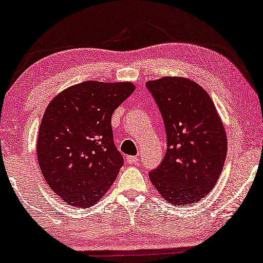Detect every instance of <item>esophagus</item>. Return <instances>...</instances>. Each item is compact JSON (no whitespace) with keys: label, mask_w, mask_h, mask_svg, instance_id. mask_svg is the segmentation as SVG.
<instances>
[{"label":"esophagus","mask_w":263,"mask_h":263,"mask_svg":"<svg viewBox=\"0 0 263 263\" xmlns=\"http://www.w3.org/2000/svg\"><path fill=\"white\" fill-rule=\"evenodd\" d=\"M125 161H126L127 164H136L138 163V157L137 156H127L125 158Z\"/></svg>","instance_id":"esophagus-1"}]
</instances>
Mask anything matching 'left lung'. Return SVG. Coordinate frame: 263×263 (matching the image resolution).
Returning a JSON list of instances; mask_svg holds the SVG:
<instances>
[{
	"label": "left lung",
	"instance_id": "1",
	"mask_svg": "<svg viewBox=\"0 0 263 263\" xmlns=\"http://www.w3.org/2000/svg\"><path fill=\"white\" fill-rule=\"evenodd\" d=\"M167 133V153L149 173L151 183L169 204H195L217 183L228 153L220 117L202 87L183 77L146 82Z\"/></svg>",
	"mask_w": 263,
	"mask_h": 263
}]
</instances>
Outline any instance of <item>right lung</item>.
<instances>
[{
    "label": "right lung",
    "instance_id": "1",
    "mask_svg": "<svg viewBox=\"0 0 263 263\" xmlns=\"http://www.w3.org/2000/svg\"><path fill=\"white\" fill-rule=\"evenodd\" d=\"M135 88L132 82L86 81L61 91L47 106L36 156L44 179L66 204L93 206L117 179L124 160L110 120Z\"/></svg>",
    "mask_w": 263,
    "mask_h": 263
}]
</instances>
